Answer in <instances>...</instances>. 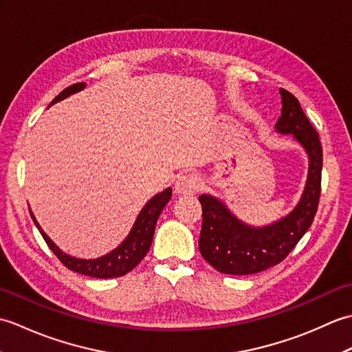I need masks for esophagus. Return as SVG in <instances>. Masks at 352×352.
I'll return each instance as SVG.
<instances>
[{
    "label": "esophagus",
    "instance_id": "obj_1",
    "mask_svg": "<svg viewBox=\"0 0 352 352\" xmlns=\"http://www.w3.org/2000/svg\"><path fill=\"white\" fill-rule=\"evenodd\" d=\"M201 178L195 174H184L175 183V192L178 195H193L199 190Z\"/></svg>",
    "mask_w": 352,
    "mask_h": 352
}]
</instances>
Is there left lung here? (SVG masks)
Here are the masks:
<instances>
[{
  "label": "left lung",
  "instance_id": "1",
  "mask_svg": "<svg viewBox=\"0 0 352 352\" xmlns=\"http://www.w3.org/2000/svg\"><path fill=\"white\" fill-rule=\"evenodd\" d=\"M280 95L283 107L275 131L292 134L309 155V174L302 197L284 218L263 227H252L231 213L219 198L201 195L203 227L199 251L222 274L250 275L278 265L307 233L315 219L320 197L322 146L300 101L284 89H280Z\"/></svg>",
  "mask_w": 352,
  "mask_h": 352
}]
</instances>
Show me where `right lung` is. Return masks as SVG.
<instances>
[{
	"mask_svg": "<svg viewBox=\"0 0 352 352\" xmlns=\"http://www.w3.org/2000/svg\"><path fill=\"white\" fill-rule=\"evenodd\" d=\"M85 87H86L85 83H76L69 87H66L63 92L58 94L56 98L52 100L50 106L65 98H68V96L83 91ZM170 197H172L170 188L164 189L163 192L154 195L144 206V208H142L136 221H134V226L130 230L129 236L125 237V241L121 245L116 246L115 250H111L109 254H106V256H101L98 258H89V260L72 257L69 254L63 252L42 230L39 222H37L34 218L32 208H30V214H32L34 226L41 231L45 242H47L51 251L56 254L57 258L60 260L66 267L81 275L94 276V278H115V276H122L125 274H129L131 269L136 267L142 261V258L146 256V252L149 251V246H151L153 237H154L157 219H159L163 207L169 203Z\"/></svg>",
	"mask_w": 352,
	"mask_h": 352,
	"instance_id": "right-lung-1",
	"label": "right lung"
}]
</instances>
